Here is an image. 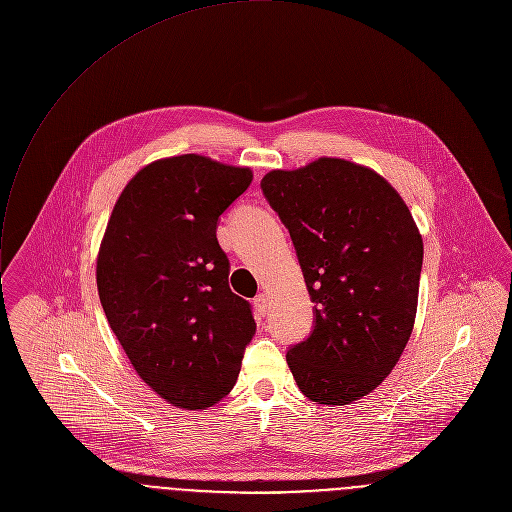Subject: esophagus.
<instances>
[{"label": "esophagus", "instance_id": "esophagus-1", "mask_svg": "<svg viewBox=\"0 0 512 512\" xmlns=\"http://www.w3.org/2000/svg\"><path fill=\"white\" fill-rule=\"evenodd\" d=\"M253 305H255V311L257 315H265L267 313V307H269V301H267V295L265 293H259L255 299H253Z\"/></svg>", "mask_w": 512, "mask_h": 512}]
</instances>
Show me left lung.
<instances>
[{
    "mask_svg": "<svg viewBox=\"0 0 512 512\" xmlns=\"http://www.w3.org/2000/svg\"><path fill=\"white\" fill-rule=\"evenodd\" d=\"M261 189L289 229L315 303L311 335L287 351L289 369L313 403L349 405L385 381L409 343L419 229L381 175L345 159L271 171Z\"/></svg>",
    "mask_w": 512,
    "mask_h": 512,
    "instance_id": "8db88e82",
    "label": "left lung"
}]
</instances>
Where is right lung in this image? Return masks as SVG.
Masks as SVG:
<instances>
[{
  "instance_id": "add662e5",
  "label": "right lung",
  "mask_w": 512,
  "mask_h": 512,
  "mask_svg": "<svg viewBox=\"0 0 512 512\" xmlns=\"http://www.w3.org/2000/svg\"><path fill=\"white\" fill-rule=\"evenodd\" d=\"M251 179L247 167L195 153L159 159L127 183L101 241L97 291L109 327L137 375L181 409L221 401L255 335L217 241L221 215Z\"/></svg>"
}]
</instances>
